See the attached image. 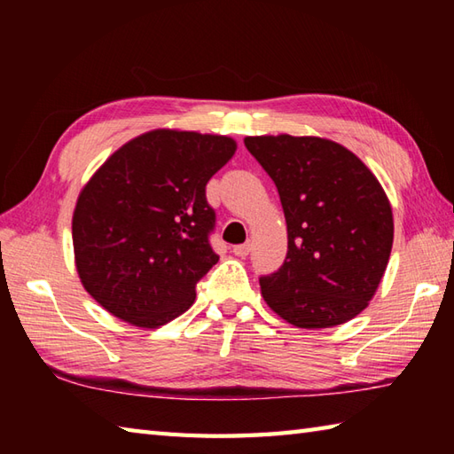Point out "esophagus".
Segmentation results:
<instances>
[{"label":"esophagus","mask_w":454,"mask_h":454,"mask_svg":"<svg viewBox=\"0 0 454 454\" xmlns=\"http://www.w3.org/2000/svg\"><path fill=\"white\" fill-rule=\"evenodd\" d=\"M249 249H252V246L249 244H239V246H234V255L238 257H246L249 254Z\"/></svg>","instance_id":"34e87169"}]
</instances>
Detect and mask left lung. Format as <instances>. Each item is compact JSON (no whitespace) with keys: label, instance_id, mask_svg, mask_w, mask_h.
I'll use <instances>...</instances> for the list:
<instances>
[{"label":"left lung","instance_id":"1","mask_svg":"<svg viewBox=\"0 0 454 454\" xmlns=\"http://www.w3.org/2000/svg\"><path fill=\"white\" fill-rule=\"evenodd\" d=\"M244 144L273 179L286 220L285 263L259 277L269 308L306 330L361 314L387 271L394 239L379 179L332 140L281 134Z\"/></svg>","mask_w":454,"mask_h":454}]
</instances>
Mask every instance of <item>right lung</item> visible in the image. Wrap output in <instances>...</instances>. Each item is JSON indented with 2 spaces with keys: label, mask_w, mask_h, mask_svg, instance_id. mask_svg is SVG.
Listing matches in <instances>:
<instances>
[{
  "label": "right lung",
  "mask_w": 454,
  "mask_h": 454,
  "mask_svg": "<svg viewBox=\"0 0 454 454\" xmlns=\"http://www.w3.org/2000/svg\"><path fill=\"white\" fill-rule=\"evenodd\" d=\"M228 137L152 130L119 148L80 192L72 220L75 267L105 310L160 327L195 301L218 255L207 183L234 156Z\"/></svg>",
  "instance_id": "add662e5"
}]
</instances>
